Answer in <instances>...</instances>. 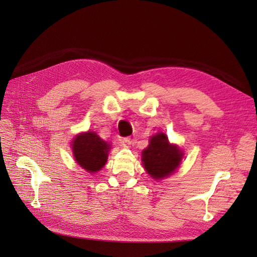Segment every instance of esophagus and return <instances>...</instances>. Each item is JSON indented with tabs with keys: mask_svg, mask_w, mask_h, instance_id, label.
Listing matches in <instances>:
<instances>
[{
	"mask_svg": "<svg viewBox=\"0 0 257 257\" xmlns=\"http://www.w3.org/2000/svg\"><path fill=\"white\" fill-rule=\"evenodd\" d=\"M132 145V141L130 138H123L121 141V147L123 148H128Z\"/></svg>",
	"mask_w": 257,
	"mask_h": 257,
	"instance_id": "1",
	"label": "esophagus"
}]
</instances>
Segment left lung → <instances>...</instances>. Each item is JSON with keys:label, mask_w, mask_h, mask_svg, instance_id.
Segmentation results:
<instances>
[{"label": "left lung", "mask_w": 257, "mask_h": 257, "mask_svg": "<svg viewBox=\"0 0 257 257\" xmlns=\"http://www.w3.org/2000/svg\"><path fill=\"white\" fill-rule=\"evenodd\" d=\"M182 158L180 148L170 144L164 133L152 136L149 146L142 153L144 167L155 180L173 175L180 166Z\"/></svg>", "instance_id": "obj_1"}]
</instances>
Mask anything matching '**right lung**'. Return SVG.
I'll return each instance as SVG.
<instances>
[{"label":"right lung","instance_id":"right-lung-1","mask_svg":"<svg viewBox=\"0 0 257 257\" xmlns=\"http://www.w3.org/2000/svg\"><path fill=\"white\" fill-rule=\"evenodd\" d=\"M73 154L77 164L89 174L96 173L106 164L110 145L104 142L95 132L77 135L72 142Z\"/></svg>","mask_w":257,"mask_h":257}]
</instances>
